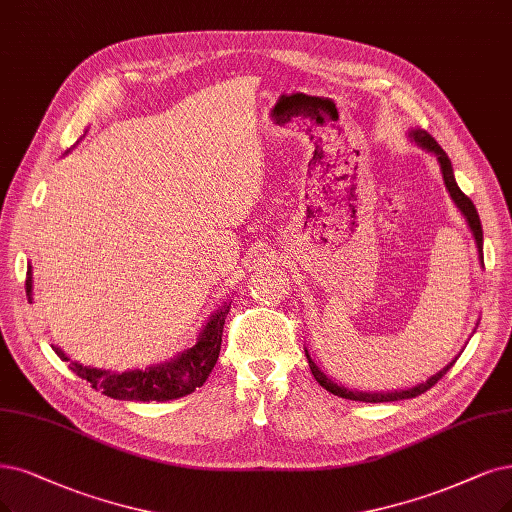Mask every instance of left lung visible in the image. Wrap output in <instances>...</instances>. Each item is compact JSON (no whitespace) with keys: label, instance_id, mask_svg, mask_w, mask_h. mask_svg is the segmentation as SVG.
<instances>
[{"label":"left lung","instance_id":"8db88e82","mask_svg":"<svg viewBox=\"0 0 512 512\" xmlns=\"http://www.w3.org/2000/svg\"><path fill=\"white\" fill-rule=\"evenodd\" d=\"M407 137H409L411 143H415L418 147H422L424 151H430V154L437 156V160H439V164H441V173H443V181H445L447 192H449L451 200L456 202L458 211L464 215V219H466V223H468V227H470L472 236H475L477 249H479V259L483 261V227H481V219H479V213H477L475 204H472L470 198L464 196L462 189L458 187L456 177H453L451 160L447 158L443 147H441L437 141H434L426 130L411 128V130L407 132ZM306 358H308V363H310V371H312V375H314V380H316L320 386H323L325 390H329V392L335 394V396H342V399L361 401V403H392V401H403V399H415V396L424 394L426 390H430L434 384H437V382L441 380V377L453 367V363L458 361V356H456L447 367H443L439 373H434L432 377H428L426 382L415 384V386L405 388V390H392V392H363V390H352V388H344V386L335 384V382L331 380V377H327L323 371H320V369L316 367V363L312 361V356H310L308 350H306Z\"/></svg>","mask_w":512,"mask_h":512}]
</instances>
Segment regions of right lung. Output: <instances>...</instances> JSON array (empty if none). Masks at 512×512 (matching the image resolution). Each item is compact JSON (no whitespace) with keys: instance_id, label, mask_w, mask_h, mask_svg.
<instances>
[{"instance_id":"add662e5","label":"right lung","mask_w":512,"mask_h":512,"mask_svg":"<svg viewBox=\"0 0 512 512\" xmlns=\"http://www.w3.org/2000/svg\"><path fill=\"white\" fill-rule=\"evenodd\" d=\"M27 299H33V270L31 263L27 266ZM230 312V304H223L211 318L202 325L196 346L179 352L170 361L160 365H151L147 369H132L124 373L97 369V367H84L80 363L71 361V358L61 350L52 346V350L59 354L63 361H69V369L86 380L94 390H101L105 396L118 401H173L181 399L185 394H192L200 388L208 373L213 371L219 350H221V335L225 316Z\"/></svg>"}]
</instances>
